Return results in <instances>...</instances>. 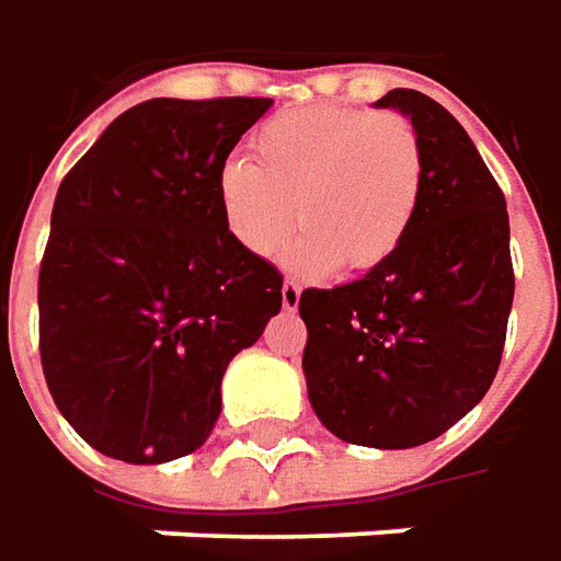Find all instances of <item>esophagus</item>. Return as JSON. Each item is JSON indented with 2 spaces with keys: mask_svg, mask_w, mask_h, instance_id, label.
<instances>
[{
  "mask_svg": "<svg viewBox=\"0 0 561 561\" xmlns=\"http://www.w3.org/2000/svg\"><path fill=\"white\" fill-rule=\"evenodd\" d=\"M300 304V288L295 282H282V307L285 310H298Z\"/></svg>",
  "mask_w": 561,
  "mask_h": 561,
  "instance_id": "34e87169",
  "label": "esophagus"
}]
</instances>
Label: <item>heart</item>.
<instances>
[{
	"label": "heart",
	"mask_w": 561,
	"mask_h": 561,
	"mask_svg": "<svg viewBox=\"0 0 561 561\" xmlns=\"http://www.w3.org/2000/svg\"><path fill=\"white\" fill-rule=\"evenodd\" d=\"M251 154L254 161L232 158L217 173L226 229L251 257H276L298 229L288 257L298 273H366L388 261L413 226L425 154L400 114L291 107L254 133Z\"/></svg>",
	"instance_id": "heart-1"
}]
</instances>
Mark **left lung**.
Listing matches in <instances>:
<instances>
[{
	"instance_id": "left-lung-1",
	"label": "left lung",
	"mask_w": 561,
	"mask_h": 561,
	"mask_svg": "<svg viewBox=\"0 0 561 561\" xmlns=\"http://www.w3.org/2000/svg\"><path fill=\"white\" fill-rule=\"evenodd\" d=\"M425 154L413 226L363 279L307 288L304 378L341 440L407 450L440 437L488 394L510 322V214L469 133L425 92L391 89Z\"/></svg>"
}]
</instances>
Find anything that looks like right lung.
<instances>
[{
	"label": "right lung",
	"instance_id": "add662e5",
	"mask_svg": "<svg viewBox=\"0 0 561 561\" xmlns=\"http://www.w3.org/2000/svg\"><path fill=\"white\" fill-rule=\"evenodd\" d=\"M270 99H151L65 176L39 266V357L58 413L111 459L195 454L222 373L282 307L276 266L226 229L217 173Z\"/></svg>",
	"mask_w": 561,
	"mask_h": 561
}]
</instances>
